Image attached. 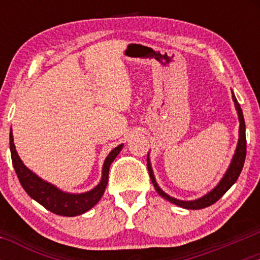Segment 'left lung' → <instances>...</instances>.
Here are the masks:
<instances>
[{"mask_svg":"<svg viewBox=\"0 0 260 260\" xmlns=\"http://www.w3.org/2000/svg\"><path fill=\"white\" fill-rule=\"evenodd\" d=\"M232 98H233L234 105H236V108L238 110V115H239V122H240L239 142H238L236 154H234V156H233L232 163H231L229 170H227L225 176L222 177V180L220 181V183L211 191V193H208L207 195H205L204 198L198 199V200H195V201H181V200H176V199L169 197L168 194H166L165 191H163L161 188L157 186V183H156V181H155L154 174H152L150 162H149V158L147 159L148 170H149V175H150L151 182H152V184H154L156 191H157V193L161 195L162 198H165L166 200H168L169 202H172V204H175L177 206H180V207H183L187 209H202L205 207H208V206H211L213 204H215V202L218 201L219 199L221 198L222 195L225 194L226 191L233 186L234 182L238 180L241 170H243L245 157H246V135H245V120H244L243 111H241L239 103H238L236 95H234L233 93H232Z\"/></svg>","mask_w":260,"mask_h":260,"instance_id":"1","label":"left lung"}]
</instances>
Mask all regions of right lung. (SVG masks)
Returning <instances> with one entry per match:
<instances>
[{
	"label": "right lung",
	"instance_id": "1",
	"mask_svg": "<svg viewBox=\"0 0 260 260\" xmlns=\"http://www.w3.org/2000/svg\"><path fill=\"white\" fill-rule=\"evenodd\" d=\"M9 144L14 169H15L21 186L26 190V193L31 199H34L35 201H38L39 204L44 206L46 209L54 213V214L62 216H76L83 214V213L87 212L88 209H91L101 200V198L105 191V188L108 186L110 166H111L113 159L119 154L123 147V145H118L106 157L104 167H103L102 181L97 187L84 194H69L63 193V191L59 190L53 184L41 180L40 177H38L34 173H31L23 165L19 155H17L15 145H14L12 130H10L9 135Z\"/></svg>",
	"mask_w": 260,
	"mask_h": 260
}]
</instances>
